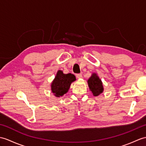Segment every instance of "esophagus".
<instances>
[{"label": "esophagus", "instance_id": "esophagus-1", "mask_svg": "<svg viewBox=\"0 0 146 146\" xmlns=\"http://www.w3.org/2000/svg\"><path fill=\"white\" fill-rule=\"evenodd\" d=\"M76 78H78V79L81 78H82V74H81V73L77 74H76Z\"/></svg>", "mask_w": 146, "mask_h": 146}]
</instances>
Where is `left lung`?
I'll use <instances>...</instances> for the list:
<instances>
[{
	"mask_svg": "<svg viewBox=\"0 0 146 146\" xmlns=\"http://www.w3.org/2000/svg\"><path fill=\"white\" fill-rule=\"evenodd\" d=\"M88 84L93 96H97L103 93L104 90L103 83L96 73H94L92 74V75L88 80Z\"/></svg>",
	"mask_w": 146,
	"mask_h": 146,
	"instance_id": "8db88e82",
	"label": "left lung"
}]
</instances>
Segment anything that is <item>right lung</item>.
Segmentation results:
<instances>
[{
    "mask_svg": "<svg viewBox=\"0 0 146 146\" xmlns=\"http://www.w3.org/2000/svg\"><path fill=\"white\" fill-rule=\"evenodd\" d=\"M76 80V77L72 73L64 74L62 70H58L55 79L51 84V90L56 97H60L66 94L71 84Z\"/></svg>",
    "mask_w": 146,
    "mask_h": 146,
    "instance_id": "right-lung-1",
    "label": "right lung"
}]
</instances>
